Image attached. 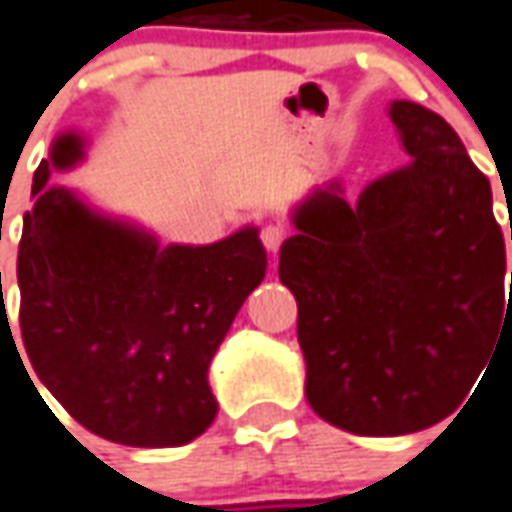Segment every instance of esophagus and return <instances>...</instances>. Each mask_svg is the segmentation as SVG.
Listing matches in <instances>:
<instances>
[{
	"instance_id": "obj_1",
	"label": "esophagus",
	"mask_w": 512,
	"mask_h": 512,
	"mask_svg": "<svg viewBox=\"0 0 512 512\" xmlns=\"http://www.w3.org/2000/svg\"><path fill=\"white\" fill-rule=\"evenodd\" d=\"M286 239V228L281 226V223H270V226L262 228V242L264 248L270 250V253H275V250L281 248V242Z\"/></svg>"
}]
</instances>
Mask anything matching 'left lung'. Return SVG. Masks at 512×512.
<instances>
[{
	"instance_id": "obj_1",
	"label": "left lung",
	"mask_w": 512,
	"mask_h": 512,
	"mask_svg": "<svg viewBox=\"0 0 512 512\" xmlns=\"http://www.w3.org/2000/svg\"><path fill=\"white\" fill-rule=\"evenodd\" d=\"M389 115L411 165L355 204L339 184L314 192L278 262L297 300L308 405L355 436L447 419L491 358L512 300L491 184L455 129L413 101H394Z\"/></svg>"
}]
</instances>
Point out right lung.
Returning a JSON list of instances; mask_svg holds the SVG:
<instances>
[{
  "instance_id": "1",
  "label": "right lung",
  "mask_w": 512,
  "mask_h": 512,
  "mask_svg": "<svg viewBox=\"0 0 512 512\" xmlns=\"http://www.w3.org/2000/svg\"><path fill=\"white\" fill-rule=\"evenodd\" d=\"M82 146L76 134L57 137L32 179L16 267L24 350L90 433L126 447H181L215 422L206 372L264 281L267 253L253 226L215 245L159 248L146 231L96 215L46 184L82 159Z\"/></svg>"
}]
</instances>
